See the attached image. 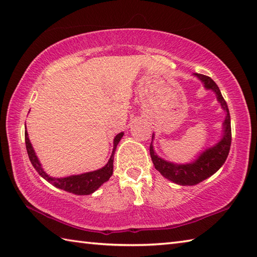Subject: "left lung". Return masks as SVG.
I'll return each mask as SVG.
<instances>
[{
    "label": "left lung",
    "mask_w": 257,
    "mask_h": 257,
    "mask_svg": "<svg viewBox=\"0 0 257 257\" xmlns=\"http://www.w3.org/2000/svg\"><path fill=\"white\" fill-rule=\"evenodd\" d=\"M199 79L207 90H211L216 94L217 100L220 103L221 108L226 113L224 123H222V135L221 139L215 145L204 150L199 156L190 163H173L160 158L154 151L152 134V142L150 145V156H151L154 168L162 174V176L177 185L180 186H195L206 180L212 174L216 173L225 163L228 157L230 143H231V127H230V115L226 101L222 97L218 86L210 77L193 74Z\"/></svg>",
    "instance_id": "obj_1"
}]
</instances>
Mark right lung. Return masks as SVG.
I'll list each match as a JSON object with an SVG mask.
<instances>
[{
  "instance_id": "1",
  "label": "right lung",
  "mask_w": 257,
  "mask_h": 257,
  "mask_svg": "<svg viewBox=\"0 0 257 257\" xmlns=\"http://www.w3.org/2000/svg\"><path fill=\"white\" fill-rule=\"evenodd\" d=\"M24 135H26V147H27V152H28L29 159H30L32 166L36 169L37 172L40 174V176L45 179V180L51 183V185L55 186L56 188L62 189V190H65L67 192L74 193V195L84 196V195H90V193L95 192L101 185H103V183L108 181V179L113 174L114 153L116 151V147H117L118 142L120 141V139L123 138L124 132L118 133L114 138L112 156H110L108 162L106 163L103 168H100V169H98V170H95V171L85 172V173H80V174H74V176H69V177H65V178L50 177L49 174L43 170V168L41 166L40 161H39L35 150H33L30 140H29V135H28L27 131Z\"/></svg>"
}]
</instances>
